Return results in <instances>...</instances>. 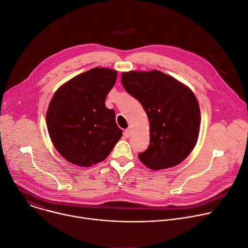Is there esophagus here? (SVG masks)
<instances>
[{
    "label": "esophagus",
    "instance_id": "esophagus-1",
    "mask_svg": "<svg viewBox=\"0 0 248 248\" xmlns=\"http://www.w3.org/2000/svg\"><path fill=\"white\" fill-rule=\"evenodd\" d=\"M124 136L126 137V138H129V137L131 136V129L130 128H128L124 131Z\"/></svg>",
    "mask_w": 248,
    "mask_h": 248
}]
</instances>
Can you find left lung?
<instances>
[{"mask_svg": "<svg viewBox=\"0 0 248 248\" xmlns=\"http://www.w3.org/2000/svg\"><path fill=\"white\" fill-rule=\"evenodd\" d=\"M121 82L143 105L150 121V145L139 159L152 170L177 166L198 139L200 108L194 93L159 71L123 73Z\"/></svg>", "mask_w": 248, "mask_h": 248, "instance_id": "obj_1", "label": "left lung"}]
</instances>
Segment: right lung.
I'll list each match as a JSON object with an SVG mask.
<instances>
[{
	"instance_id": "add662e5",
	"label": "right lung",
	"mask_w": 248,
	"mask_h": 248,
	"mask_svg": "<svg viewBox=\"0 0 248 248\" xmlns=\"http://www.w3.org/2000/svg\"><path fill=\"white\" fill-rule=\"evenodd\" d=\"M117 72L93 68L62 86L50 101L46 123L51 141L68 161L91 167L107 157L122 137L115 111L105 106Z\"/></svg>"
}]
</instances>
